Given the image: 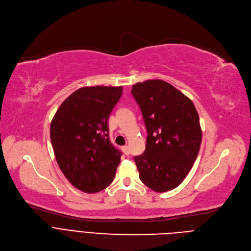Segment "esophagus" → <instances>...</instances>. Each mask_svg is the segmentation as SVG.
<instances>
[{
  "instance_id": "esophagus-1",
  "label": "esophagus",
  "mask_w": 251,
  "mask_h": 251,
  "mask_svg": "<svg viewBox=\"0 0 251 251\" xmlns=\"http://www.w3.org/2000/svg\"><path fill=\"white\" fill-rule=\"evenodd\" d=\"M122 151H123V153H124L126 156H128V155L130 154V150H129V147H128V146H124V147L122 148Z\"/></svg>"
}]
</instances>
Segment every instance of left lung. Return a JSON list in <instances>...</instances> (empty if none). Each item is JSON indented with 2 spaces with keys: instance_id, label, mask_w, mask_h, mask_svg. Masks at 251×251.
Segmentation results:
<instances>
[{
  "instance_id": "8db88e82",
  "label": "left lung",
  "mask_w": 251,
  "mask_h": 251,
  "mask_svg": "<svg viewBox=\"0 0 251 251\" xmlns=\"http://www.w3.org/2000/svg\"><path fill=\"white\" fill-rule=\"evenodd\" d=\"M147 129L146 149L134 157L140 180L164 193L185 180L200 151L201 129L193 101L170 83L153 79L131 90Z\"/></svg>"
}]
</instances>
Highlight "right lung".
<instances>
[{
  "mask_svg": "<svg viewBox=\"0 0 251 251\" xmlns=\"http://www.w3.org/2000/svg\"><path fill=\"white\" fill-rule=\"evenodd\" d=\"M122 91V86L81 87L61 103L50 123L56 162L84 193L104 190L115 176L122 153L109 140L108 119Z\"/></svg>",
  "mask_w": 251,
  "mask_h": 251,
  "instance_id": "obj_1",
  "label": "right lung"
}]
</instances>
